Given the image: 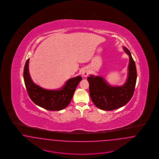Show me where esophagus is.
<instances>
[{
    "label": "esophagus",
    "instance_id": "1",
    "mask_svg": "<svg viewBox=\"0 0 159 159\" xmlns=\"http://www.w3.org/2000/svg\"><path fill=\"white\" fill-rule=\"evenodd\" d=\"M82 75L83 77H86L89 75V71L87 68H84L82 71Z\"/></svg>",
    "mask_w": 159,
    "mask_h": 159
}]
</instances>
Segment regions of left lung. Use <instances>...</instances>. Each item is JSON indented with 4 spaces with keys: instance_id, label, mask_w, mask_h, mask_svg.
Returning a JSON list of instances; mask_svg holds the SVG:
<instances>
[{
    "instance_id": "1",
    "label": "left lung",
    "mask_w": 159,
    "mask_h": 159,
    "mask_svg": "<svg viewBox=\"0 0 159 159\" xmlns=\"http://www.w3.org/2000/svg\"><path fill=\"white\" fill-rule=\"evenodd\" d=\"M123 48L129 57L128 79L124 84L111 86L101 76L90 75L87 78L91 99L97 107L103 110H113L125 106L134 95L137 77L136 66L128 49Z\"/></svg>"
}]
</instances>
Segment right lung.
Returning <instances> with one entry per match:
<instances>
[{
	"label": "right lung",
	"mask_w": 159,
	"mask_h": 159,
	"mask_svg": "<svg viewBox=\"0 0 159 159\" xmlns=\"http://www.w3.org/2000/svg\"><path fill=\"white\" fill-rule=\"evenodd\" d=\"M28 59L24 68V80L25 88L31 101L38 106L49 111H59L70 104L76 87L82 80L81 76L71 78L65 84L57 90H48L34 83L31 79L29 70Z\"/></svg>",
	"instance_id": "right-lung-1"
}]
</instances>
